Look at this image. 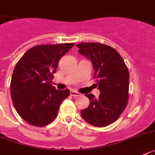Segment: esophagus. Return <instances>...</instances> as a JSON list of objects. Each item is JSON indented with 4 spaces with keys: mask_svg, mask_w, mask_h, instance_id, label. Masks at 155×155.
I'll use <instances>...</instances> for the list:
<instances>
[{
    "mask_svg": "<svg viewBox=\"0 0 155 155\" xmlns=\"http://www.w3.org/2000/svg\"><path fill=\"white\" fill-rule=\"evenodd\" d=\"M70 94L71 96H74V97H78V96L80 95V93H78V91H71Z\"/></svg>",
    "mask_w": 155,
    "mask_h": 155,
    "instance_id": "obj_1",
    "label": "esophagus"
}]
</instances>
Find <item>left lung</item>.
<instances>
[{"mask_svg": "<svg viewBox=\"0 0 155 155\" xmlns=\"http://www.w3.org/2000/svg\"><path fill=\"white\" fill-rule=\"evenodd\" d=\"M78 52L91 61L96 84L101 93L85 96L90 100L82 117L95 127H105L115 121L124 111L128 101L129 72L121 56L108 45L100 43H81Z\"/></svg>", "mask_w": 155, "mask_h": 155, "instance_id": "8db88e82", "label": "left lung"}]
</instances>
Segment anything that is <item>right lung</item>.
<instances>
[{
	"instance_id": "add662e5",
	"label": "right lung",
	"mask_w": 155,
	"mask_h": 155,
	"mask_svg": "<svg viewBox=\"0 0 155 155\" xmlns=\"http://www.w3.org/2000/svg\"><path fill=\"white\" fill-rule=\"evenodd\" d=\"M74 43L38 45L18 61L11 81V94L17 112L36 127L48 125L58 115L70 91L57 90L51 84L61 58Z\"/></svg>"
}]
</instances>
